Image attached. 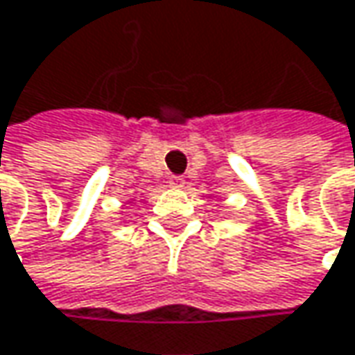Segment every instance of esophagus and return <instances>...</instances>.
<instances>
[{"instance_id":"esophagus-1","label":"esophagus","mask_w":355,"mask_h":355,"mask_svg":"<svg viewBox=\"0 0 355 355\" xmlns=\"http://www.w3.org/2000/svg\"><path fill=\"white\" fill-rule=\"evenodd\" d=\"M168 182H171V187H175V189H180V187H184V178L178 177V175H175V177L168 178Z\"/></svg>"}]
</instances>
